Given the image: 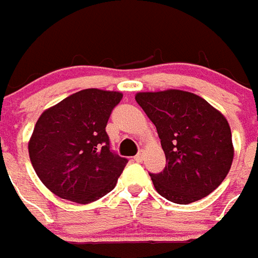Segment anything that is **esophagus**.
<instances>
[{
	"mask_svg": "<svg viewBox=\"0 0 258 258\" xmlns=\"http://www.w3.org/2000/svg\"><path fill=\"white\" fill-rule=\"evenodd\" d=\"M134 159L137 162H142L143 161V151H141V153H138L135 157H134Z\"/></svg>",
	"mask_w": 258,
	"mask_h": 258,
	"instance_id": "1",
	"label": "esophagus"
}]
</instances>
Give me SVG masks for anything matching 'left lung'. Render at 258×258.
Masks as SVG:
<instances>
[{"label": "left lung", "mask_w": 258, "mask_h": 258, "mask_svg": "<svg viewBox=\"0 0 258 258\" xmlns=\"http://www.w3.org/2000/svg\"><path fill=\"white\" fill-rule=\"evenodd\" d=\"M135 100L157 127L166 167L150 174L166 200L187 205L214 191L233 162L226 117L198 95L180 89L139 92Z\"/></svg>", "instance_id": "left-lung-1"}]
</instances>
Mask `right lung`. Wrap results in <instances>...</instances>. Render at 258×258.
I'll return each instance as SVG.
<instances>
[{
	"label": "right lung",
	"mask_w": 258,
	"mask_h": 258,
	"mask_svg": "<svg viewBox=\"0 0 258 258\" xmlns=\"http://www.w3.org/2000/svg\"><path fill=\"white\" fill-rule=\"evenodd\" d=\"M121 97L115 91L83 89L38 117L28 145L29 157L53 194L86 205L116 186L128 161L111 151L105 125Z\"/></svg>",
	"instance_id": "1"
}]
</instances>
